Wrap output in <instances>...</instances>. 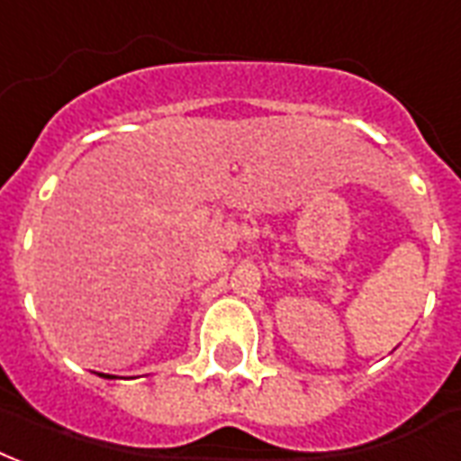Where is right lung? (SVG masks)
I'll return each instance as SVG.
<instances>
[{
    "mask_svg": "<svg viewBox=\"0 0 461 461\" xmlns=\"http://www.w3.org/2000/svg\"><path fill=\"white\" fill-rule=\"evenodd\" d=\"M100 376H104V378H117V376H109V374H100Z\"/></svg>",
    "mask_w": 461,
    "mask_h": 461,
    "instance_id": "obj_1",
    "label": "right lung"
}]
</instances>
